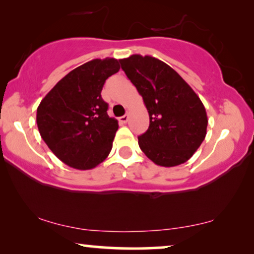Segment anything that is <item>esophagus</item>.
<instances>
[{
  "instance_id": "obj_1",
  "label": "esophagus",
  "mask_w": 254,
  "mask_h": 254,
  "mask_svg": "<svg viewBox=\"0 0 254 254\" xmlns=\"http://www.w3.org/2000/svg\"><path fill=\"white\" fill-rule=\"evenodd\" d=\"M127 121H128V116H126V114H125V116H123V117H120V118H119V123H120L121 125L127 124Z\"/></svg>"
}]
</instances>
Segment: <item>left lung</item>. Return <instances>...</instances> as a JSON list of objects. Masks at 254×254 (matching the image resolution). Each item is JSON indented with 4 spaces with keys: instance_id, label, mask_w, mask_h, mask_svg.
<instances>
[{
    "instance_id": "obj_1",
    "label": "left lung",
    "mask_w": 254,
    "mask_h": 254,
    "mask_svg": "<svg viewBox=\"0 0 254 254\" xmlns=\"http://www.w3.org/2000/svg\"><path fill=\"white\" fill-rule=\"evenodd\" d=\"M119 61L149 113L148 130L138 136L141 150L165 168L189 161L207 134V113L199 96L178 72L154 57L133 54Z\"/></svg>"
}]
</instances>
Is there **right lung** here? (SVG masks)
Here are the masks:
<instances>
[{
  "label": "right lung",
  "mask_w": 254,
  "mask_h": 254,
  "mask_svg": "<svg viewBox=\"0 0 254 254\" xmlns=\"http://www.w3.org/2000/svg\"><path fill=\"white\" fill-rule=\"evenodd\" d=\"M119 69L117 59H93L68 72L38 106L41 137L70 168H95L112 149L119 125L107 114L109 105L100 92L106 79Z\"/></svg>",
  "instance_id": "right-lung-1"
}]
</instances>
